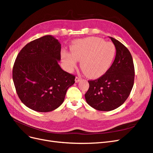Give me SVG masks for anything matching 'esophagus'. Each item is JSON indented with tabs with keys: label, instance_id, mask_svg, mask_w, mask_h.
<instances>
[{
	"label": "esophagus",
	"instance_id": "34e87169",
	"mask_svg": "<svg viewBox=\"0 0 153 153\" xmlns=\"http://www.w3.org/2000/svg\"><path fill=\"white\" fill-rule=\"evenodd\" d=\"M81 80V78H80V77H78V76H76V78H75V82L76 83H78V82H79Z\"/></svg>",
	"mask_w": 153,
	"mask_h": 153
}]
</instances>
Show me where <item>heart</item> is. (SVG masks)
I'll return each mask as SVG.
<instances>
[{"label":"heart","mask_w":153,"mask_h":153,"mask_svg":"<svg viewBox=\"0 0 153 153\" xmlns=\"http://www.w3.org/2000/svg\"><path fill=\"white\" fill-rule=\"evenodd\" d=\"M71 54L63 52L62 59L68 70L72 71L80 61L81 68L86 75L95 78L105 74L114 61L116 48L111 42L90 37L76 41L71 48Z\"/></svg>","instance_id":"1"}]
</instances>
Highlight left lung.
Wrapping results in <instances>:
<instances>
[{
	"mask_svg": "<svg viewBox=\"0 0 153 153\" xmlns=\"http://www.w3.org/2000/svg\"><path fill=\"white\" fill-rule=\"evenodd\" d=\"M110 38L116 48L114 61L103 76L88 81L89 88L85 94L87 103L100 111H111L122 105L130 94L135 78L129 51L118 40Z\"/></svg>",
	"mask_w": 153,
	"mask_h": 153,
	"instance_id": "8db88e82",
	"label": "left lung"
}]
</instances>
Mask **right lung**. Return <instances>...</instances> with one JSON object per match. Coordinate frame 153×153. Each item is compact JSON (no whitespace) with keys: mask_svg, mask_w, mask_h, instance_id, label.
<instances>
[{"mask_svg":"<svg viewBox=\"0 0 153 153\" xmlns=\"http://www.w3.org/2000/svg\"><path fill=\"white\" fill-rule=\"evenodd\" d=\"M61 45L47 35L27 44L18 54L13 80L19 98L36 112H48L61 106L75 76L59 66Z\"/></svg>","mask_w":153,"mask_h":153,"instance_id":"add662e5","label":"right lung"}]
</instances>
